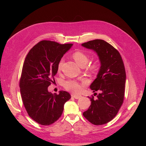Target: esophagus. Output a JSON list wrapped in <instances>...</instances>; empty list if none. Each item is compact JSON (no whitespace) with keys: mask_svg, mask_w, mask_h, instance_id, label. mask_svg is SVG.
Segmentation results:
<instances>
[{"mask_svg":"<svg viewBox=\"0 0 146 146\" xmlns=\"http://www.w3.org/2000/svg\"><path fill=\"white\" fill-rule=\"evenodd\" d=\"M71 96L72 97H73L74 98H75L76 99H80V98H81V96L80 95H76V94H71Z\"/></svg>","mask_w":146,"mask_h":146,"instance_id":"34e87169","label":"esophagus"}]
</instances>
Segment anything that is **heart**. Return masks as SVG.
Instances as JSON below:
<instances>
[{
	"instance_id": "b5f03b06",
	"label": "heart",
	"mask_w": 146,
	"mask_h": 146,
	"mask_svg": "<svg viewBox=\"0 0 146 146\" xmlns=\"http://www.w3.org/2000/svg\"><path fill=\"white\" fill-rule=\"evenodd\" d=\"M73 58L76 61L77 64L80 66V67H85V66L88 64L89 58L88 56L84 53L82 52H76L72 55ZM63 63V60L60 61L58 64V70H60L61 69V66ZM98 69V66L96 64H92L90 66L89 69L91 72H94ZM84 86V83H80L77 81L72 80H69L66 81L64 83V86L65 89L68 91L73 92V93H78L80 92L82 90V88Z\"/></svg>"
}]
</instances>
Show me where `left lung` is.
Returning a JSON list of instances; mask_svg holds the SVG:
<instances>
[{"label": "left lung", "instance_id": "left-lung-1", "mask_svg": "<svg viewBox=\"0 0 146 146\" xmlns=\"http://www.w3.org/2000/svg\"><path fill=\"white\" fill-rule=\"evenodd\" d=\"M82 46L94 51L100 63L97 77L90 85L93 92H100L96 99L90 98L91 104L83 115L92 124L103 125L116 116L123 103L126 80L124 65L119 52L102 39L90 41Z\"/></svg>", "mask_w": 146, "mask_h": 146}]
</instances>
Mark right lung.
I'll use <instances>...</instances> for the list:
<instances>
[{"mask_svg":"<svg viewBox=\"0 0 146 146\" xmlns=\"http://www.w3.org/2000/svg\"><path fill=\"white\" fill-rule=\"evenodd\" d=\"M72 45L41 41L25 57L19 82L21 97L29 116L39 124L48 125L58 120L71 98L65 91L52 94L48 87L55 82L58 63Z\"/></svg>","mask_w":146,"mask_h":146,"instance_id":"add662e5","label":"right lung"}]
</instances>
